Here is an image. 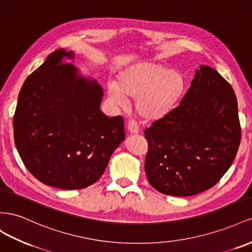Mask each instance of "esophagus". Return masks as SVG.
<instances>
[{"label":"esophagus","instance_id":"obj_1","mask_svg":"<svg viewBox=\"0 0 252 252\" xmlns=\"http://www.w3.org/2000/svg\"><path fill=\"white\" fill-rule=\"evenodd\" d=\"M127 130L131 134H137L139 132V127L138 125L136 124V121L130 120L127 122Z\"/></svg>","mask_w":252,"mask_h":252}]
</instances>
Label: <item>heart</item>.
<instances>
[{"mask_svg": "<svg viewBox=\"0 0 252 252\" xmlns=\"http://www.w3.org/2000/svg\"><path fill=\"white\" fill-rule=\"evenodd\" d=\"M186 88L184 77L153 62L135 63L122 69L116 83L109 85V96L117 105L125 98L135 100V110L149 121L159 120L173 111Z\"/></svg>", "mask_w": 252, "mask_h": 252, "instance_id": "b5f03b06", "label": "heart"}]
</instances>
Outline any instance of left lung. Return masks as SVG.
<instances>
[{"mask_svg":"<svg viewBox=\"0 0 252 252\" xmlns=\"http://www.w3.org/2000/svg\"><path fill=\"white\" fill-rule=\"evenodd\" d=\"M241 133L232 86L214 68L200 65L179 105L146 128L150 185L172 196L210 189L232 164Z\"/></svg>","mask_w":252,"mask_h":252,"instance_id":"obj_1","label":"left lung"}]
</instances>
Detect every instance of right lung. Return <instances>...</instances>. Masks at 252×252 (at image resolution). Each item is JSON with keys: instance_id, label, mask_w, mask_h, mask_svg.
I'll use <instances>...</instances> for the list:
<instances>
[{"instance_id": "obj_1", "label": "right lung", "mask_w": 252, "mask_h": 252, "mask_svg": "<svg viewBox=\"0 0 252 252\" xmlns=\"http://www.w3.org/2000/svg\"><path fill=\"white\" fill-rule=\"evenodd\" d=\"M59 48L27 77L13 116L19 155L39 182L64 190L83 189L101 177L125 140L121 116L100 110L103 92L95 80L64 61Z\"/></svg>"}]
</instances>
